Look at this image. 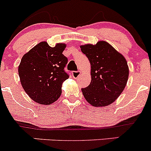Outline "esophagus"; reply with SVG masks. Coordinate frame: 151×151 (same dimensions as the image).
<instances>
[{
	"label": "esophagus",
	"mask_w": 151,
	"mask_h": 151,
	"mask_svg": "<svg viewBox=\"0 0 151 151\" xmlns=\"http://www.w3.org/2000/svg\"><path fill=\"white\" fill-rule=\"evenodd\" d=\"M81 72L79 71H74V72H72V77H74V79H78V77L80 76Z\"/></svg>",
	"instance_id": "34e87169"
}]
</instances>
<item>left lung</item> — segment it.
Returning <instances> with one entry per match:
<instances>
[{
	"label": "left lung",
	"instance_id": "obj_1",
	"mask_svg": "<svg viewBox=\"0 0 151 151\" xmlns=\"http://www.w3.org/2000/svg\"><path fill=\"white\" fill-rule=\"evenodd\" d=\"M80 48L91 64L92 80L88 87L82 89L84 98L94 107L108 106L126 86L129 76L126 59L105 41Z\"/></svg>",
	"mask_w": 151,
	"mask_h": 151
}]
</instances>
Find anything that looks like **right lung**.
I'll use <instances>...</instances> for the list:
<instances>
[{
    "label": "right lung",
    "instance_id": "add662e5",
    "mask_svg": "<svg viewBox=\"0 0 151 151\" xmlns=\"http://www.w3.org/2000/svg\"><path fill=\"white\" fill-rule=\"evenodd\" d=\"M65 44L51 47L46 41L23 56L19 66L20 81L26 94L41 105H50L62 94V83L69 75L64 69L68 59L62 52Z\"/></svg>",
    "mask_w": 151,
    "mask_h": 151
}]
</instances>
